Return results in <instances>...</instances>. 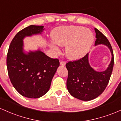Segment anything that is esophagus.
Listing matches in <instances>:
<instances>
[{
  "instance_id": "34e87169",
  "label": "esophagus",
  "mask_w": 121,
  "mask_h": 121,
  "mask_svg": "<svg viewBox=\"0 0 121 121\" xmlns=\"http://www.w3.org/2000/svg\"><path fill=\"white\" fill-rule=\"evenodd\" d=\"M60 65L61 66H65V65H66V62H65V61H60Z\"/></svg>"
}]
</instances>
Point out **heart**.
Instances as JSON below:
<instances>
[{"label": "heart", "instance_id": "1", "mask_svg": "<svg viewBox=\"0 0 121 121\" xmlns=\"http://www.w3.org/2000/svg\"><path fill=\"white\" fill-rule=\"evenodd\" d=\"M51 37L55 44L66 46V56L71 60H77L85 56L94 39L90 30L78 26L58 27L52 31ZM50 47L56 52H59V49L54 43H50Z\"/></svg>", "mask_w": 121, "mask_h": 121}]
</instances>
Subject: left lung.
Wrapping results in <instances>:
<instances>
[{
	"label": "left lung",
	"instance_id": "1",
	"mask_svg": "<svg viewBox=\"0 0 121 121\" xmlns=\"http://www.w3.org/2000/svg\"><path fill=\"white\" fill-rule=\"evenodd\" d=\"M94 30L96 33L95 45L102 44L108 46L112 53V60L106 70L101 72L95 71L90 66L88 53L81 59L66 63L67 90L73 97L82 101L94 99L104 91L113 69L114 60L112 46L101 31L96 28Z\"/></svg>",
	"mask_w": 121,
	"mask_h": 121
}]
</instances>
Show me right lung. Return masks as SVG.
<instances>
[{
	"label": "right lung",
	"mask_w": 121,
	"mask_h": 121,
	"mask_svg": "<svg viewBox=\"0 0 121 121\" xmlns=\"http://www.w3.org/2000/svg\"><path fill=\"white\" fill-rule=\"evenodd\" d=\"M43 27L31 25L17 32L11 42L7 55L11 82L20 94L29 98H38L48 92L59 66V59L50 58L40 50L28 54L23 51V39L41 34Z\"/></svg>",
	"instance_id": "1"
}]
</instances>
